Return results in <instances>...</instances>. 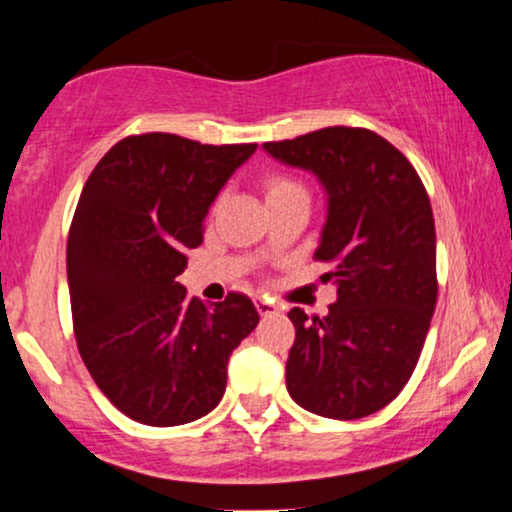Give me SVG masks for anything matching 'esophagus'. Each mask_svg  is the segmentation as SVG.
Instances as JSON below:
<instances>
[{
	"label": "esophagus",
	"instance_id": "34e87169",
	"mask_svg": "<svg viewBox=\"0 0 512 512\" xmlns=\"http://www.w3.org/2000/svg\"><path fill=\"white\" fill-rule=\"evenodd\" d=\"M255 308H257V313H260V315L279 313V308H276L274 301H269V298H264V296H257L255 298Z\"/></svg>",
	"mask_w": 512,
	"mask_h": 512
}]
</instances>
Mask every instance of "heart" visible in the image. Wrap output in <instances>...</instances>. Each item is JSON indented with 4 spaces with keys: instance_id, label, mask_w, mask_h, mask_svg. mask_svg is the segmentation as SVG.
Wrapping results in <instances>:
<instances>
[{
    "instance_id": "heart-1",
    "label": "heart",
    "mask_w": 512,
    "mask_h": 512,
    "mask_svg": "<svg viewBox=\"0 0 512 512\" xmlns=\"http://www.w3.org/2000/svg\"><path fill=\"white\" fill-rule=\"evenodd\" d=\"M264 195H267V202H272V199L291 197V195H308V192H305L301 182L289 178V175L272 173L264 178Z\"/></svg>"
}]
</instances>
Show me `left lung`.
Segmentation results:
<instances>
[{
	"label": "left lung",
	"instance_id": "1",
	"mask_svg": "<svg viewBox=\"0 0 512 512\" xmlns=\"http://www.w3.org/2000/svg\"><path fill=\"white\" fill-rule=\"evenodd\" d=\"M264 149L313 170L327 223L315 250L337 284L325 317L293 308L289 395L313 414H375L409 383L438 298L436 223L428 192L402 151L363 127H325Z\"/></svg>",
	"mask_w": 512,
	"mask_h": 512
}]
</instances>
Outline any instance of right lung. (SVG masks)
<instances>
[{
    "instance_id": "1",
    "label": "right lung",
    "mask_w": 512,
    "mask_h": 512,
    "mask_svg": "<svg viewBox=\"0 0 512 512\" xmlns=\"http://www.w3.org/2000/svg\"><path fill=\"white\" fill-rule=\"evenodd\" d=\"M255 149L132 134L81 190L67 240L76 346L103 395L139 424L209 414L226 392L228 356L260 322L245 293L207 305L178 281L211 202Z\"/></svg>"
}]
</instances>
